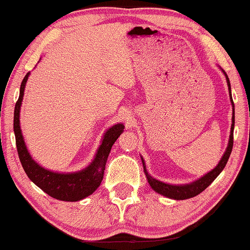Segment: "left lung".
<instances>
[{"label":"left lung","mask_w":250,"mask_h":250,"mask_svg":"<svg viewBox=\"0 0 250 250\" xmlns=\"http://www.w3.org/2000/svg\"><path fill=\"white\" fill-rule=\"evenodd\" d=\"M223 74L226 75L227 79V83H228V88H229V95H230V101L231 104H233V117H231V130H230V136H229V142H228V147H227L225 154H223L222 159L220 160L219 165L215 167L213 170L209 171L208 174H206L205 176H202L201 179L194 181V182L189 183V185H181V186H176V185H168V183L161 182V181L154 179L151 177L150 175L148 174L147 169H146L145 166V160L142 159V163H143V169H145V174L147 176V180L150 185V187L154 189L156 193L163 195V196H167L169 199H174V200H186V199H190V197L196 196L200 193H202L206 188L210 185L213 181L219 176L221 171L223 170V168L226 167L227 162H228L229 156H230L231 149H233V131H234V125H235V109H234V102H233V97H231V93H230V82H229L228 76L227 74L223 71Z\"/></svg>","instance_id":"left-lung-1"}]
</instances>
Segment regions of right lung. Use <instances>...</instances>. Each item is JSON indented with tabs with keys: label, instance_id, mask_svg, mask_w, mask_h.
<instances>
[{
	"label": "right lung",
	"instance_id": "obj_1",
	"mask_svg": "<svg viewBox=\"0 0 250 250\" xmlns=\"http://www.w3.org/2000/svg\"><path fill=\"white\" fill-rule=\"evenodd\" d=\"M29 74L30 73H28L24 76L23 81L21 83L20 96L15 104V110H14V133H15L16 148L22 167H23L27 176L35 183L37 187L41 188L44 193H47L54 199L69 201V202H75V201L84 199L93 194L101 185L110 149L116 140L119 139L120 135L122 134L125 125L122 123H119L105 131L101 146L97 149L95 159L83 170L64 174L44 169L31 159L30 154L28 153V149L25 147L21 127H20V110H21L25 83H27Z\"/></svg>",
	"mask_w": 250,
	"mask_h": 250
}]
</instances>
